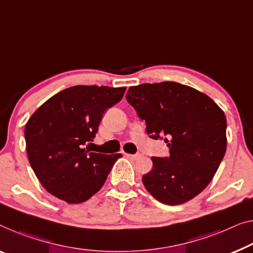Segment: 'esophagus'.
<instances>
[{"instance_id": "obj_1", "label": "esophagus", "mask_w": 253, "mask_h": 253, "mask_svg": "<svg viewBox=\"0 0 253 253\" xmlns=\"http://www.w3.org/2000/svg\"><path fill=\"white\" fill-rule=\"evenodd\" d=\"M125 156H126L127 158H129V159H131V160H137V159H139V158H141V154H129V153H125Z\"/></svg>"}]
</instances>
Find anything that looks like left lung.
Returning a JSON list of instances; mask_svg holds the SVG:
<instances>
[{
    "label": "left lung",
    "mask_w": 253,
    "mask_h": 253,
    "mask_svg": "<svg viewBox=\"0 0 253 253\" xmlns=\"http://www.w3.org/2000/svg\"><path fill=\"white\" fill-rule=\"evenodd\" d=\"M128 102L146 123L151 138L166 136L170 156L152 157L142 177L146 190L165 205H183L208 186L227 145L224 111L207 94L175 82L131 86Z\"/></svg>",
    "instance_id": "1"
}]
</instances>
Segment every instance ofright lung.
I'll list each match as a JSON object with an SVG mask.
<instances>
[{"label": "right lung", "instance_id": "add662e5", "mask_svg": "<svg viewBox=\"0 0 253 253\" xmlns=\"http://www.w3.org/2000/svg\"><path fill=\"white\" fill-rule=\"evenodd\" d=\"M126 87L77 85L50 97L25 126L29 164L48 193L82 203L101 190L122 153L84 149L93 141L103 112L123 99Z\"/></svg>", "mask_w": 253, "mask_h": 253}]
</instances>
